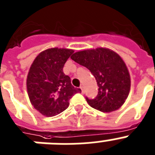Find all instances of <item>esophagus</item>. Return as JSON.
<instances>
[{
    "label": "esophagus",
    "mask_w": 155,
    "mask_h": 155,
    "mask_svg": "<svg viewBox=\"0 0 155 155\" xmlns=\"http://www.w3.org/2000/svg\"><path fill=\"white\" fill-rule=\"evenodd\" d=\"M80 89H81L82 94H84V92H85V91H84V87H83V86H81V87H80Z\"/></svg>",
    "instance_id": "34e87169"
}]
</instances>
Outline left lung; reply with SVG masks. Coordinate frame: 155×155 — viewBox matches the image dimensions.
I'll use <instances>...</instances> for the list:
<instances>
[{
	"instance_id": "8db88e82",
	"label": "left lung",
	"mask_w": 155,
	"mask_h": 155,
	"mask_svg": "<svg viewBox=\"0 0 155 155\" xmlns=\"http://www.w3.org/2000/svg\"><path fill=\"white\" fill-rule=\"evenodd\" d=\"M71 58L85 66L97 80L98 94L87 103L102 112L116 111L125 103L130 94L131 80L129 70L122 58L105 48L76 52Z\"/></svg>"
}]
</instances>
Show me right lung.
I'll list each match as a JSON object with an SVG mask.
<instances>
[{
    "mask_svg": "<svg viewBox=\"0 0 155 155\" xmlns=\"http://www.w3.org/2000/svg\"><path fill=\"white\" fill-rule=\"evenodd\" d=\"M74 51L49 48L40 52L31 64L26 79L29 101L43 115L52 117L64 111L69 100L81 90L72 85L63 67Z\"/></svg>",
    "mask_w": 155,
    "mask_h": 155,
    "instance_id": "add662e5",
    "label": "right lung"
}]
</instances>
